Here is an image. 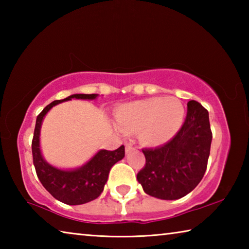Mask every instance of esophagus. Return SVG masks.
<instances>
[{
  "mask_svg": "<svg viewBox=\"0 0 249 249\" xmlns=\"http://www.w3.org/2000/svg\"><path fill=\"white\" fill-rule=\"evenodd\" d=\"M132 150H134V146H133L132 142H128V144H126V148H125L126 154L130 153V151H132Z\"/></svg>",
  "mask_w": 249,
  "mask_h": 249,
  "instance_id": "obj_1",
  "label": "esophagus"
}]
</instances>
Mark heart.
<instances>
[{"label": "heart", "mask_w": 249, "mask_h": 249, "mask_svg": "<svg viewBox=\"0 0 249 249\" xmlns=\"http://www.w3.org/2000/svg\"><path fill=\"white\" fill-rule=\"evenodd\" d=\"M184 108L175 98H153L122 105L116 121L125 132H140L145 145L156 146L169 141L182 124Z\"/></svg>", "instance_id": "heart-1"}]
</instances>
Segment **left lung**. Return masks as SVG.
Segmentation results:
<instances>
[{
  "label": "left lung",
  "instance_id": "8db88e82",
  "mask_svg": "<svg viewBox=\"0 0 249 249\" xmlns=\"http://www.w3.org/2000/svg\"><path fill=\"white\" fill-rule=\"evenodd\" d=\"M212 130L209 112L195 100L188 102L184 123L169 142L142 149L146 162L137 174L138 182L151 196L180 199L203 178L210 156Z\"/></svg>",
  "mask_w": 249,
  "mask_h": 249
}]
</instances>
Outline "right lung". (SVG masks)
Wrapping results in <instances>:
<instances>
[{"label":"right lung","mask_w":249,"mask_h":249,"mask_svg":"<svg viewBox=\"0 0 249 249\" xmlns=\"http://www.w3.org/2000/svg\"><path fill=\"white\" fill-rule=\"evenodd\" d=\"M98 94H73L64 100H56L48 104L37 116L32 141L33 162L41 184L54 199L69 205L84 204L95 200L104 189L108 172L113 165L123 159L125 147L115 150H100L89 162L75 170H61L50 166L44 160L39 149V132L41 122L50 108L58 103L71 99L93 100Z\"/></svg>","instance_id":"1"}]
</instances>
